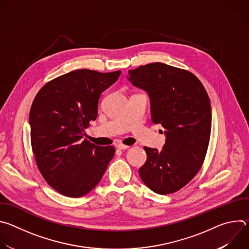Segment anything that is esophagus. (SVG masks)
I'll use <instances>...</instances> for the list:
<instances>
[{
	"label": "esophagus",
	"mask_w": 249,
	"mask_h": 249,
	"mask_svg": "<svg viewBox=\"0 0 249 249\" xmlns=\"http://www.w3.org/2000/svg\"><path fill=\"white\" fill-rule=\"evenodd\" d=\"M116 148H117L118 150H122V151H123V150H127L129 147H128V146H126V145L119 144V145H117V146H116Z\"/></svg>",
	"instance_id": "esophagus-1"
}]
</instances>
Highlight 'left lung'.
<instances>
[{"instance_id":"1","label":"left lung","mask_w":249,"mask_h":249,"mask_svg":"<svg viewBox=\"0 0 249 249\" xmlns=\"http://www.w3.org/2000/svg\"><path fill=\"white\" fill-rule=\"evenodd\" d=\"M127 78L148 92L152 121L165 135L161 151L144 147L141 179L158 194L173 193L193 178L205 160L212 125L207 91L188 71L159 62L130 70Z\"/></svg>"}]
</instances>
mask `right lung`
Wrapping results in <instances>:
<instances>
[{
    "mask_svg": "<svg viewBox=\"0 0 249 249\" xmlns=\"http://www.w3.org/2000/svg\"><path fill=\"white\" fill-rule=\"evenodd\" d=\"M120 74L76 70L47 83L32 102V152L44 179L62 195L79 198L89 193L114 156L112 146L99 147L83 138L97 117L101 92Z\"/></svg>",
    "mask_w": 249,
    "mask_h": 249,
    "instance_id": "right-lung-1",
    "label": "right lung"
}]
</instances>
